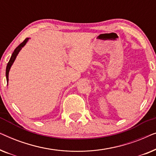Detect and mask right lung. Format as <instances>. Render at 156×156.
Here are the masks:
<instances>
[{"label": "right lung", "instance_id": "obj_1", "mask_svg": "<svg viewBox=\"0 0 156 156\" xmlns=\"http://www.w3.org/2000/svg\"><path fill=\"white\" fill-rule=\"evenodd\" d=\"M29 40V38H26V39H25L24 41L22 42V43H20L18 47H17L16 49H15L14 52H12V54L11 55V57H10L9 62H8V65H7V67H6L5 76H6V80H7L8 82V74H9V71H10V67H11L12 65V64H13L15 59H16L17 55H18L19 52H20L21 49H22V48H23V47L25 46V44L27 43V40Z\"/></svg>", "mask_w": 156, "mask_h": 156}]
</instances>
